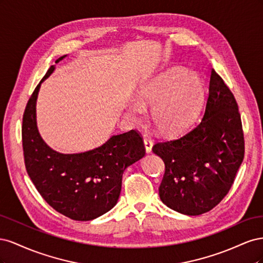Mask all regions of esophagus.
Segmentation results:
<instances>
[{
  "instance_id": "1",
  "label": "esophagus",
  "mask_w": 263,
  "mask_h": 263,
  "mask_svg": "<svg viewBox=\"0 0 263 263\" xmlns=\"http://www.w3.org/2000/svg\"><path fill=\"white\" fill-rule=\"evenodd\" d=\"M144 144H145V148H146V153L150 154L151 153V149H153V140L149 139V138H145L144 139Z\"/></svg>"
}]
</instances>
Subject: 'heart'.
<instances>
[{
  "mask_svg": "<svg viewBox=\"0 0 263 263\" xmlns=\"http://www.w3.org/2000/svg\"><path fill=\"white\" fill-rule=\"evenodd\" d=\"M204 99V84L197 74L184 69H173L142 87L138 103L126 110L134 124L142 122L145 109L151 107V122L158 132L165 135L181 133L190 126Z\"/></svg>",
  "mask_w": 263,
  "mask_h": 263,
  "instance_id": "b5f03b06",
  "label": "heart"
}]
</instances>
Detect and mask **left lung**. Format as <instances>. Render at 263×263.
<instances>
[{
    "label": "left lung",
    "mask_w": 263,
    "mask_h": 263,
    "mask_svg": "<svg viewBox=\"0 0 263 263\" xmlns=\"http://www.w3.org/2000/svg\"><path fill=\"white\" fill-rule=\"evenodd\" d=\"M153 151L165 165L159 195L171 210L195 216L226 196L243 160L245 141L237 102L214 69L201 122Z\"/></svg>",
    "instance_id": "left-lung-1"
}]
</instances>
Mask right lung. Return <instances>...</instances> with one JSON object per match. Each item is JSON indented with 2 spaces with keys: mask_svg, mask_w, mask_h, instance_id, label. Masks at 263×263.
Here are the masks:
<instances>
[{
  "mask_svg": "<svg viewBox=\"0 0 263 263\" xmlns=\"http://www.w3.org/2000/svg\"><path fill=\"white\" fill-rule=\"evenodd\" d=\"M67 54L55 60V63ZM36 86L23 116L22 138L25 166L35 187L53 210L74 220H92L116 205L124 171L146 155L136 130L114 135L105 144L80 154H61L46 144L36 122Z\"/></svg>",
  "mask_w": 263,
  "mask_h": 263,
  "instance_id": "right-lung-1",
  "label": "right lung"
}]
</instances>
